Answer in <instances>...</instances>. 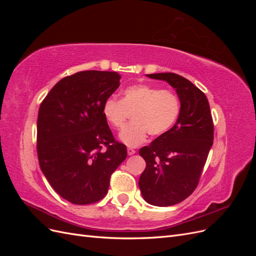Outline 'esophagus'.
<instances>
[{
    "instance_id": "esophagus-1",
    "label": "esophagus",
    "mask_w": 256,
    "mask_h": 256,
    "mask_svg": "<svg viewBox=\"0 0 256 256\" xmlns=\"http://www.w3.org/2000/svg\"><path fill=\"white\" fill-rule=\"evenodd\" d=\"M127 152H128L129 156H131V154H136V150H134V148H131V147H128V148H127Z\"/></svg>"
}]
</instances>
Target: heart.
I'll use <instances>...</instances> for the list:
<instances>
[{
  "label": "heart",
  "mask_w": 256,
  "mask_h": 256,
  "mask_svg": "<svg viewBox=\"0 0 256 256\" xmlns=\"http://www.w3.org/2000/svg\"><path fill=\"white\" fill-rule=\"evenodd\" d=\"M180 100L171 90L150 84H136L124 90L122 100L109 97L102 106L106 122L115 129L124 126L132 113V122L120 132V140L134 147L145 141L148 132L160 136L171 129L180 115Z\"/></svg>",
  "instance_id": "obj_1"
}]
</instances>
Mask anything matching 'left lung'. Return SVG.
Segmentation results:
<instances>
[{
    "label": "left lung",
    "mask_w": 256,
    "mask_h": 256,
    "mask_svg": "<svg viewBox=\"0 0 256 256\" xmlns=\"http://www.w3.org/2000/svg\"><path fill=\"white\" fill-rule=\"evenodd\" d=\"M176 90L182 111L175 125L138 152L146 168L138 188L147 203L166 207L182 202L196 190L214 141L210 108L204 92L172 72L146 74Z\"/></svg>",
    "instance_id": "1"
}]
</instances>
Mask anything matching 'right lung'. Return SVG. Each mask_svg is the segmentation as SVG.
<instances>
[{"label":"right lung","mask_w":256,"mask_h":256,"mask_svg":"<svg viewBox=\"0 0 256 256\" xmlns=\"http://www.w3.org/2000/svg\"><path fill=\"white\" fill-rule=\"evenodd\" d=\"M120 79L115 72L98 70L65 76L38 111L40 170L56 193L72 204L102 200L112 173L127 157L126 146L114 140L102 115L104 102L118 88Z\"/></svg>","instance_id":"1"}]
</instances>
